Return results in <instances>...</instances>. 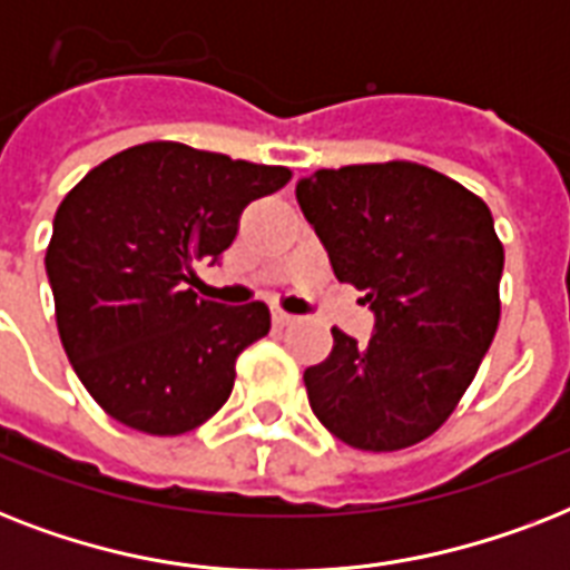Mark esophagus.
<instances>
[{
	"mask_svg": "<svg viewBox=\"0 0 570 570\" xmlns=\"http://www.w3.org/2000/svg\"><path fill=\"white\" fill-rule=\"evenodd\" d=\"M272 322H275L277 328H284V325H293L295 316H293V313L281 311V307H275V311H272Z\"/></svg>",
	"mask_w": 570,
	"mask_h": 570,
	"instance_id": "34e87169",
	"label": "esophagus"
}]
</instances>
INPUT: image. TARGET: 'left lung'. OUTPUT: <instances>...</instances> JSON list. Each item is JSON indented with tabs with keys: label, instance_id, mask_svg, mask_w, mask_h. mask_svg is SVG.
I'll return each mask as SVG.
<instances>
[{
	"label": "left lung",
	"instance_id": "8db88e82",
	"mask_svg": "<svg viewBox=\"0 0 570 570\" xmlns=\"http://www.w3.org/2000/svg\"><path fill=\"white\" fill-rule=\"evenodd\" d=\"M331 268L375 311V334L304 370L313 414L348 446L396 452L441 429L500 325L503 242L479 195L425 165L320 168L295 189Z\"/></svg>",
	"mask_w": 570,
	"mask_h": 570
}]
</instances>
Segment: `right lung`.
Here are the masks:
<instances>
[{"mask_svg":"<svg viewBox=\"0 0 570 570\" xmlns=\"http://www.w3.org/2000/svg\"><path fill=\"white\" fill-rule=\"evenodd\" d=\"M293 171L180 141L109 156L58 204L47 245L56 325L94 402L136 432L174 438L227 402L236 357L266 337L263 302L197 298L195 263L222 257L242 209Z\"/></svg>","mask_w":570,"mask_h":570,"instance_id":"1","label":"right lung"}]
</instances>
